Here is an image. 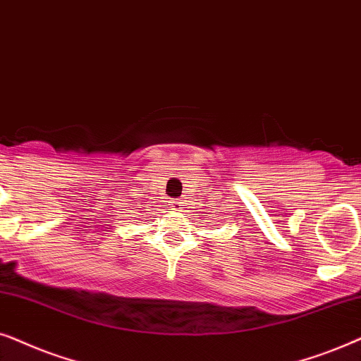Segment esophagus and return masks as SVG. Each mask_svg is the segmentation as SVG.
Returning <instances> with one entry per match:
<instances>
[{
  "mask_svg": "<svg viewBox=\"0 0 361 361\" xmlns=\"http://www.w3.org/2000/svg\"><path fill=\"white\" fill-rule=\"evenodd\" d=\"M181 206H185L183 201H181V200H178V201H175V203H173V208H175V209H181Z\"/></svg>",
  "mask_w": 361,
  "mask_h": 361,
  "instance_id": "1",
  "label": "esophagus"
}]
</instances>
